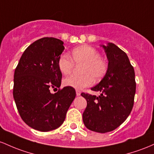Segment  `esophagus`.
I'll use <instances>...</instances> for the list:
<instances>
[{"mask_svg":"<svg viewBox=\"0 0 154 154\" xmlns=\"http://www.w3.org/2000/svg\"><path fill=\"white\" fill-rule=\"evenodd\" d=\"M75 91H76V95H77V96H80V95H81V91H79V90H76Z\"/></svg>","mask_w":154,"mask_h":154,"instance_id":"obj_1","label":"esophagus"}]
</instances>
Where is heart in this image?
Here are the masks:
<instances>
[{"instance_id": "1", "label": "heart", "mask_w": 154, "mask_h": 154, "mask_svg": "<svg viewBox=\"0 0 154 154\" xmlns=\"http://www.w3.org/2000/svg\"><path fill=\"white\" fill-rule=\"evenodd\" d=\"M74 63L83 64L82 76L70 75L63 80L64 85L75 89H82L91 86L95 81H100L105 75L108 64L101 58L95 49L88 45H83L72 49L71 57L63 54L58 60V68L64 75H68L72 70Z\"/></svg>"}]
</instances>
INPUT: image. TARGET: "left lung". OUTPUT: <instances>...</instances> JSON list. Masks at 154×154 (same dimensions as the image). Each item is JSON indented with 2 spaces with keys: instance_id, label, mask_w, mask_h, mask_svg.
Wrapping results in <instances>:
<instances>
[{
  "instance_id": "8db88e82",
  "label": "left lung",
  "mask_w": 154,
  "mask_h": 154,
  "mask_svg": "<svg viewBox=\"0 0 154 154\" xmlns=\"http://www.w3.org/2000/svg\"><path fill=\"white\" fill-rule=\"evenodd\" d=\"M108 59L105 76L91 90L99 97L82 93L87 101L83 122L89 130L105 133L114 130L127 119L134 105L136 84L134 70L127 54L116 45H100Z\"/></svg>"
}]
</instances>
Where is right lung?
Wrapping results in <instances>:
<instances>
[{
	"instance_id": "1",
	"label": "right lung",
	"mask_w": 154,
	"mask_h": 154,
	"mask_svg": "<svg viewBox=\"0 0 154 154\" xmlns=\"http://www.w3.org/2000/svg\"><path fill=\"white\" fill-rule=\"evenodd\" d=\"M63 41L43 38L30 44L22 54L14 75L13 96L22 120L31 128L49 132L63 124L75 97L73 88H60L62 72L58 60L65 49Z\"/></svg>"
}]
</instances>
